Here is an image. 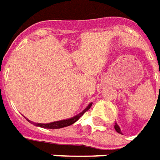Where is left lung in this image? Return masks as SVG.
<instances>
[{
	"mask_svg": "<svg viewBox=\"0 0 160 160\" xmlns=\"http://www.w3.org/2000/svg\"><path fill=\"white\" fill-rule=\"evenodd\" d=\"M114 129L116 130V131L118 132V133H120L121 134V131H120V129H119V125H117V124H115V125H114Z\"/></svg>",
	"mask_w": 160,
	"mask_h": 160,
	"instance_id": "left-lung-1",
	"label": "left lung"
}]
</instances>
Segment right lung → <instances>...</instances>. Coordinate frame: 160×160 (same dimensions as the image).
I'll use <instances>...</instances> for the list:
<instances>
[{"instance_id": "1", "label": "right lung", "mask_w": 160, "mask_h": 160, "mask_svg": "<svg viewBox=\"0 0 160 160\" xmlns=\"http://www.w3.org/2000/svg\"><path fill=\"white\" fill-rule=\"evenodd\" d=\"M92 105V103H90L86 108L81 112L79 114H77L76 116L73 117V118H70V119H63V120H60V121H55V122H52V123H49V124H36V123H33L31 122L30 120L27 119V120L30 122L31 124L33 125H36V126H40V127H42V128H47V129H59V128H62V127H66V126H68V125H73L74 122H76L78 119H80V117L83 115L84 113H86L87 110L89 109L91 106Z\"/></svg>"}]
</instances>
